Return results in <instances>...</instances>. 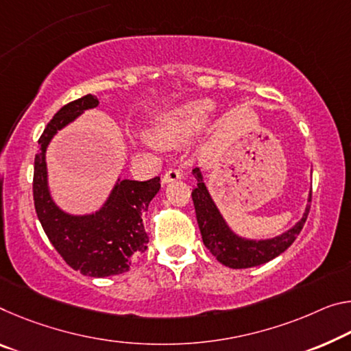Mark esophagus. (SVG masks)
I'll use <instances>...</instances> for the list:
<instances>
[{"label": "esophagus", "mask_w": 351, "mask_h": 351, "mask_svg": "<svg viewBox=\"0 0 351 351\" xmlns=\"http://www.w3.org/2000/svg\"><path fill=\"white\" fill-rule=\"evenodd\" d=\"M181 171L176 169H170L169 171H165L162 176V184H167V182H173L176 180H181Z\"/></svg>", "instance_id": "34e87169"}]
</instances>
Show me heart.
<instances>
[{"mask_svg":"<svg viewBox=\"0 0 351 351\" xmlns=\"http://www.w3.org/2000/svg\"><path fill=\"white\" fill-rule=\"evenodd\" d=\"M214 109L208 98L189 99L156 117L148 128V137L159 147L171 148L186 142L202 130Z\"/></svg>","mask_w":351,"mask_h":351,"instance_id":"b5f03b06","label":"heart"}]
</instances>
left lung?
<instances>
[{"label":"left lung","mask_w":351,"mask_h":351,"mask_svg":"<svg viewBox=\"0 0 351 351\" xmlns=\"http://www.w3.org/2000/svg\"><path fill=\"white\" fill-rule=\"evenodd\" d=\"M193 176L197 180V187L192 192L193 206H195L197 221L202 231L203 243L213 253L217 261L230 269H248L261 264L269 263L276 256L285 253L292 245L309 214V204L306 206L302 220L297 221L291 230L282 232L281 236L265 239V241H250L237 236L230 226L226 225L220 210L217 209L214 199L210 198L208 189L203 182V175L199 169H193ZM309 193V199L311 202Z\"/></svg>","instance_id":"1"}]
</instances>
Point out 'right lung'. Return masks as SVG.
<instances>
[{
    "instance_id": "add662e5",
    "label": "right lung",
    "mask_w": 351,
    "mask_h": 351,
    "mask_svg": "<svg viewBox=\"0 0 351 351\" xmlns=\"http://www.w3.org/2000/svg\"><path fill=\"white\" fill-rule=\"evenodd\" d=\"M98 98L86 95L58 110L38 138L34 160V206L49 242L71 269L86 276L104 278L130 270L134 258L148 247L142 214L160 189V178L148 181H117L99 210L86 215L64 213L53 202L48 189L45 153L56 132L84 110L98 106Z\"/></svg>"
}]
</instances>
